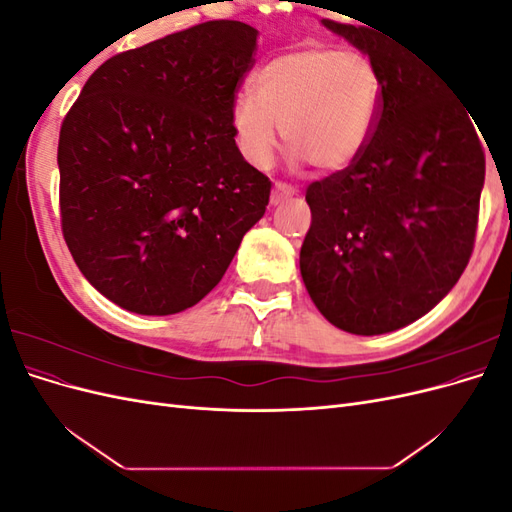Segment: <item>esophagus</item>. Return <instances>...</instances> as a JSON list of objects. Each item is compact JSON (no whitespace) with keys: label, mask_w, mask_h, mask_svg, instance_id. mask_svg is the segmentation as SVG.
<instances>
[{"label":"esophagus","mask_w":512,"mask_h":512,"mask_svg":"<svg viewBox=\"0 0 512 512\" xmlns=\"http://www.w3.org/2000/svg\"><path fill=\"white\" fill-rule=\"evenodd\" d=\"M294 194H297V190H294L292 185L277 181V183L273 185V192H271V205H280V203H284V200L292 198Z\"/></svg>","instance_id":"1"}]
</instances>
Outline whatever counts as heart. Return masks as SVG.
I'll return each instance as SVG.
<instances>
[{"instance_id": "1", "label": "heart", "mask_w": 512, "mask_h": 512, "mask_svg": "<svg viewBox=\"0 0 512 512\" xmlns=\"http://www.w3.org/2000/svg\"><path fill=\"white\" fill-rule=\"evenodd\" d=\"M254 96L232 102V130L243 158L267 168L275 126L294 162L339 173L363 156L382 106V76L356 51L305 46L269 59L252 79Z\"/></svg>"}]
</instances>
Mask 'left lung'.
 Segmentation results:
<instances>
[{"mask_svg": "<svg viewBox=\"0 0 512 512\" xmlns=\"http://www.w3.org/2000/svg\"><path fill=\"white\" fill-rule=\"evenodd\" d=\"M324 25L369 55L384 94L363 156L309 183L301 275L337 329L380 335L425 316L468 267L483 138L468 106L404 44L369 25Z\"/></svg>", "mask_w": 512, "mask_h": 512, "instance_id": "8db88e82", "label": "left lung"}]
</instances>
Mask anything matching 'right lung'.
<instances>
[{
	"label": "right lung",
	"instance_id": "obj_1",
	"mask_svg": "<svg viewBox=\"0 0 512 512\" xmlns=\"http://www.w3.org/2000/svg\"><path fill=\"white\" fill-rule=\"evenodd\" d=\"M254 27L207 21L119 53L61 121V232L76 267L134 314L196 305L269 205L235 143L232 102Z\"/></svg>",
	"mask_w": 512,
	"mask_h": 512
}]
</instances>
